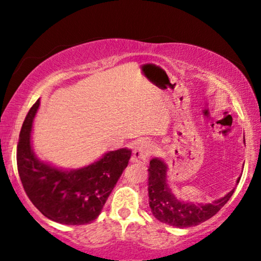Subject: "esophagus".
I'll use <instances>...</instances> for the list:
<instances>
[{
    "instance_id": "esophagus-1",
    "label": "esophagus",
    "mask_w": 261,
    "mask_h": 261,
    "mask_svg": "<svg viewBox=\"0 0 261 261\" xmlns=\"http://www.w3.org/2000/svg\"><path fill=\"white\" fill-rule=\"evenodd\" d=\"M153 146L147 140H141L138 142L133 149V155H132V162L133 163H147L148 156L152 154Z\"/></svg>"
}]
</instances>
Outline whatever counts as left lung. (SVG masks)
I'll return each instance as SVG.
<instances>
[{
    "mask_svg": "<svg viewBox=\"0 0 261 261\" xmlns=\"http://www.w3.org/2000/svg\"><path fill=\"white\" fill-rule=\"evenodd\" d=\"M245 141V140H244ZM169 166L162 158H153L148 169V198L153 216L176 228L194 227L209 220L229 201L235 189L212 203L185 202L176 197L167 180ZM240 180L238 178L237 183Z\"/></svg>",
    "mask_w": 261,
    "mask_h": 261,
    "instance_id": "8db88e82",
    "label": "left lung"
}]
</instances>
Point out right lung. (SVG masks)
<instances>
[{
  "label": "right lung",
  "instance_id": "obj_1",
  "mask_svg": "<svg viewBox=\"0 0 261 261\" xmlns=\"http://www.w3.org/2000/svg\"><path fill=\"white\" fill-rule=\"evenodd\" d=\"M40 99L28 112L17 144V171L31 202L55 222L80 226L96 220L129 162L132 151H109L80 169H60L39 159L32 145V128Z\"/></svg>",
  "mask_w": 261,
  "mask_h": 261
}]
</instances>
